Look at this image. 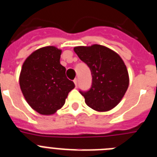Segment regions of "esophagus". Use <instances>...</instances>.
I'll use <instances>...</instances> for the list:
<instances>
[{"mask_svg": "<svg viewBox=\"0 0 157 157\" xmlns=\"http://www.w3.org/2000/svg\"><path fill=\"white\" fill-rule=\"evenodd\" d=\"M74 82H75V86H77V85H78V78H75V80H74Z\"/></svg>", "mask_w": 157, "mask_h": 157, "instance_id": "esophagus-1", "label": "esophagus"}]
</instances>
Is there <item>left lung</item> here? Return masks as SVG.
Segmentation results:
<instances>
[{
    "mask_svg": "<svg viewBox=\"0 0 157 157\" xmlns=\"http://www.w3.org/2000/svg\"><path fill=\"white\" fill-rule=\"evenodd\" d=\"M78 58L90 68L92 84L81 91L88 107L98 111L111 110L120 103L128 90L129 77L124 61L117 53L101 45L74 48Z\"/></svg>",
    "mask_w": 157,
    "mask_h": 157,
    "instance_id": "1",
    "label": "left lung"
}]
</instances>
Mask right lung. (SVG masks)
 Instances as JSON below:
<instances>
[{
    "mask_svg": "<svg viewBox=\"0 0 157 157\" xmlns=\"http://www.w3.org/2000/svg\"><path fill=\"white\" fill-rule=\"evenodd\" d=\"M62 50L46 46L35 50L25 59L19 83L26 102L41 115H53L64 105L75 83L66 76L60 64Z\"/></svg>",
    "mask_w": 157,
    "mask_h": 157,
    "instance_id": "add662e5",
    "label": "right lung"
}]
</instances>
